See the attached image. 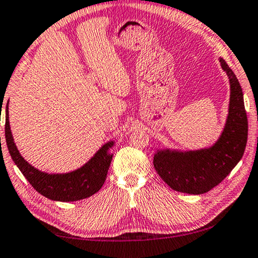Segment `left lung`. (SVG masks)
<instances>
[{
    "mask_svg": "<svg viewBox=\"0 0 258 258\" xmlns=\"http://www.w3.org/2000/svg\"><path fill=\"white\" fill-rule=\"evenodd\" d=\"M231 82V102L225 130L211 149L179 153L159 151L153 166L170 188L180 192H208L223 181L243 156L248 138V118L242 89L227 63L220 58Z\"/></svg>",
    "mask_w": 258,
    "mask_h": 258,
    "instance_id": "obj_1",
    "label": "left lung"
}]
</instances>
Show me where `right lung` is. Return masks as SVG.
<instances>
[{"label":"right lung","mask_w":258,"mask_h":258,"mask_svg":"<svg viewBox=\"0 0 258 258\" xmlns=\"http://www.w3.org/2000/svg\"><path fill=\"white\" fill-rule=\"evenodd\" d=\"M5 130L8 150L11 158L30 184L42 196L60 202L84 200L99 191L105 183L107 172L112 162V156H109L107 151L113 145V143H107L88 164L75 172L68 174H47L32 167L19 154L11 136L8 105L6 109Z\"/></svg>","instance_id":"right-lung-1"}]
</instances>
